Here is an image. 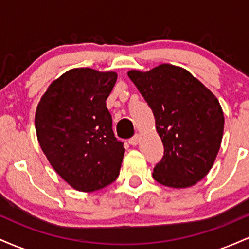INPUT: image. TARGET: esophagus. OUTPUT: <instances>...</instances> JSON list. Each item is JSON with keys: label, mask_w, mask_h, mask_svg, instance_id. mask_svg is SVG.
I'll list each match as a JSON object with an SVG mask.
<instances>
[{"label": "esophagus", "mask_w": 249, "mask_h": 249, "mask_svg": "<svg viewBox=\"0 0 249 249\" xmlns=\"http://www.w3.org/2000/svg\"><path fill=\"white\" fill-rule=\"evenodd\" d=\"M139 138H141V136H139V134H134V136L132 137V138L128 139V142H130L131 145H133V146H136V145L138 144Z\"/></svg>", "instance_id": "esophagus-1"}]
</instances>
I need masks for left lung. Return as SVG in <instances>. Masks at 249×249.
<instances>
[{"label": "left lung", "instance_id": "left-lung-1", "mask_svg": "<svg viewBox=\"0 0 249 249\" xmlns=\"http://www.w3.org/2000/svg\"><path fill=\"white\" fill-rule=\"evenodd\" d=\"M147 102L164 145L153 178L164 186L196 185L213 166L224 133V112L216 97L187 70L161 64L127 72Z\"/></svg>", "mask_w": 249, "mask_h": 249}]
</instances>
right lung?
Listing matches in <instances>:
<instances>
[{"label":"right lung","instance_id":"right-lung-1","mask_svg":"<svg viewBox=\"0 0 249 249\" xmlns=\"http://www.w3.org/2000/svg\"><path fill=\"white\" fill-rule=\"evenodd\" d=\"M116 72L71 69L50 84L36 108L35 127L48 160L71 187L104 188L118 178L124 142L112 131L107 98Z\"/></svg>","mask_w":249,"mask_h":249}]
</instances>
